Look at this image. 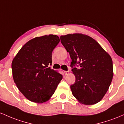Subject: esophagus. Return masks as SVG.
<instances>
[{
	"label": "esophagus",
	"mask_w": 124,
	"mask_h": 124,
	"mask_svg": "<svg viewBox=\"0 0 124 124\" xmlns=\"http://www.w3.org/2000/svg\"><path fill=\"white\" fill-rule=\"evenodd\" d=\"M64 74L66 75V76H67V75L69 74V71H64Z\"/></svg>",
	"instance_id": "34e87169"
}]
</instances>
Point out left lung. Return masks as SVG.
Segmentation results:
<instances>
[{
    "mask_svg": "<svg viewBox=\"0 0 124 124\" xmlns=\"http://www.w3.org/2000/svg\"><path fill=\"white\" fill-rule=\"evenodd\" d=\"M61 43L69 53L71 67L76 77L70 86L80 103L93 105L100 102L109 88L113 77L111 56L94 39L75 33L61 36ZM78 64V69L75 66ZM78 67V66H77Z\"/></svg>",
    "mask_w": 124,
    "mask_h": 124,
    "instance_id": "8db88e82",
    "label": "left lung"
}]
</instances>
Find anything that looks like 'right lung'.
I'll return each mask as SVG.
<instances>
[{"instance_id":"add662e5","label":"right lung","mask_w":124,"mask_h":124,"mask_svg":"<svg viewBox=\"0 0 124 124\" xmlns=\"http://www.w3.org/2000/svg\"><path fill=\"white\" fill-rule=\"evenodd\" d=\"M59 42V37L53 34L35 37L21 48L12 61L14 81L30 101H48L62 80L60 73L48 67L52 63L53 51Z\"/></svg>"}]
</instances>
